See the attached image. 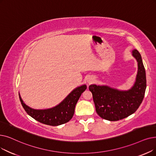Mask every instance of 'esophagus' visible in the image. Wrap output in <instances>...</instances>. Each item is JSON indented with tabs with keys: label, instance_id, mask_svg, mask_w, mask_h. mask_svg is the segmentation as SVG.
Wrapping results in <instances>:
<instances>
[{
	"label": "esophagus",
	"instance_id": "34e87169",
	"mask_svg": "<svg viewBox=\"0 0 156 156\" xmlns=\"http://www.w3.org/2000/svg\"><path fill=\"white\" fill-rule=\"evenodd\" d=\"M92 82H93V79L92 78H89V79H88V80H87V82L89 83V84L91 83Z\"/></svg>",
	"mask_w": 156,
	"mask_h": 156
}]
</instances>
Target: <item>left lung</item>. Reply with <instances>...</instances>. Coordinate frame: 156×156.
<instances>
[{
	"mask_svg": "<svg viewBox=\"0 0 156 156\" xmlns=\"http://www.w3.org/2000/svg\"><path fill=\"white\" fill-rule=\"evenodd\" d=\"M133 56L138 62L134 84L128 90H120L107 85H90L96 110L99 117L110 121H117L131 115L137 110L144 99L147 87L145 69L139 51L134 49Z\"/></svg>",
	"mask_w": 156,
	"mask_h": 156,
	"instance_id": "1",
	"label": "left lung"
}]
</instances>
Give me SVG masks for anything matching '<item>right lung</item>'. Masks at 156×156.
I'll return each mask as SVG.
<instances>
[{
  "instance_id": "add662e5",
  "label": "right lung",
  "mask_w": 156,
  "mask_h": 156,
  "mask_svg": "<svg viewBox=\"0 0 156 156\" xmlns=\"http://www.w3.org/2000/svg\"><path fill=\"white\" fill-rule=\"evenodd\" d=\"M86 89V85L76 87L59 105L45 110L33 109L23 103L20 94L19 98L23 108L29 115L42 124L57 126L65 124L72 119L75 106Z\"/></svg>"
}]
</instances>
